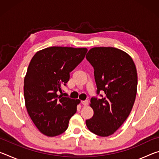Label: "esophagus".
<instances>
[{
	"instance_id": "obj_1",
	"label": "esophagus",
	"mask_w": 159,
	"mask_h": 159,
	"mask_svg": "<svg viewBox=\"0 0 159 159\" xmlns=\"http://www.w3.org/2000/svg\"><path fill=\"white\" fill-rule=\"evenodd\" d=\"M81 103L84 106H88V100H83L81 101Z\"/></svg>"
}]
</instances>
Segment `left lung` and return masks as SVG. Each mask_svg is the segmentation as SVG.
<instances>
[{
    "mask_svg": "<svg viewBox=\"0 0 159 159\" xmlns=\"http://www.w3.org/2000/svg\"><path fill=\"white\" fill-rule=\"evenodd\" d=\"M85 57L94 68L97 94L102 97L91 98L94 115L86 120V125L97 135L109 136L133 109L138 86L136 66L130 55L112 47L93 48ZM100 91H104V96Z\"/></svg>",
    "mask_w": 159,
    "mask_h": 159,
    "instance_id": "left-lung-1",
    "label": "left lung"
}]
</instances>
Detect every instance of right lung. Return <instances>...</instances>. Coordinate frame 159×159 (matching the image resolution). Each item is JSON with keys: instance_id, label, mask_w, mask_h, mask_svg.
Segmentation results:
<instances>
[{"instance_id": "obj_1", "label": "right lung", "mask_w": 159, "mask_h": 159, "mask_svg": "<svg viewBox=\"0 0 159 159\" xmlns=\"http://www.w3.org/2000/svg\"><path fill=\"white\" fill-rule=\"evenodd\" d=\"M87 51L86 48L50 47L37 52L29 63L24 84L26 108L36 128L45 135L63 133L76 114L79 99L58 93Z\"/></svg>"}]
</instances>
